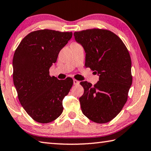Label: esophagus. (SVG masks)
<instances>
[{"instance_id":"obj_1","label":"esophagus","mask_w":151,"mask_h":151,"mask_svg":"<svg viewBox=\"0 0 151 151\" xmlns=\"http://www.w3.org/2000/svg\"><path fill=\"white\" fill-rule=\"evenodd\" d=\"M73 83H74V84H75V85H78L79 83H80V82H79L77 80H76V79H74V80H73Z\"/></svg>"}]
</instances>
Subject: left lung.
Returning a JSON list of instances; mask_svg holds the SVG:
<instances>
[{
    "label": "left lung",
    "mask_w": 151,
    "mask_h": 151,
    "mask_svg": "<svg viewBox=\"0 0 151 151\" xmlns=\"http://www.w3.org/2000/svg\"><path fill=\"white\" fill-rule=\"evenodd\" d=\"M74 36L86 53L85 67L99 75L94 86L81 82L84 90L79 98L82 111L95 123H108L127 100L133 80L129 53L122 40L108 29L83 30L75 32Z\"/></svg>",
    "instance_id": "1"
}]
</instances>
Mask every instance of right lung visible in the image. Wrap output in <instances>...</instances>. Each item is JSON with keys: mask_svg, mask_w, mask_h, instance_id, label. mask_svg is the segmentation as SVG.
<instances>
[{"mask_svg": "<svg viewBox=\"0 0 151 151\" xmlns=\"http://www.w3.org/2000/svg\"><path fill=\"white\" fill-rule=\"evenodd\" d=\"M72 35V32L48 29L32 32L21 41L14 54L13 81L18 100L35 122H51L63 110V100L73 80H59L49 75V70Z\"/></svg>", "mask_w": 151, "mask_h": 151, "instance_id": "1", "label": "right lung"}]
</instances>
